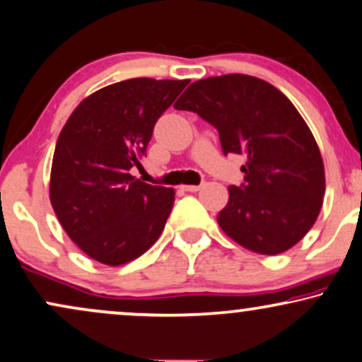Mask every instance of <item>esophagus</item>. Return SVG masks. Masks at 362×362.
Masks as SVG:
<instances>
[{"mask_svg":"<svg viewBox=\"0 0 362 362\" xmlns=\"http://www.w3.org/2000/svg\"><path fill=\"white\" fill-rule=\"evenodd\" d=\"M202 187H204V184H200V185H182V189L187 190V192H199L200 189H202Z\"/></svg>","mask_w":362,"mask_h":362,"instance_id":"esophagus-1","label":"esophagus"}]
</instances>
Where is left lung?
Segmentation results:
<instances>
[{
  "label": "left lung",
  "mask_w": 362,
  "mask_h": 362,
  "mask_svg": "<svg viewBox=\"0 0 362 362\" xmlns=\"http://www.w3.org/2000/svg\"><path fill=\"white\" fill-rule=\"evenodd\" d=\"M177 110L199 113L218 130L223 153H244V184L228 187L218 226L262 255L294 247L322 207L326 177L313 132L282 91L250 75L194 81Z\"/></svg>",
  "instance_id": "obj_1"
}]
</instances>
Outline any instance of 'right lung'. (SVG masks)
<instances>
[{
	"instance_id": "add662e5",
	"label": "right lung",
	"mask_w": 362,
	"mask_h": 362,
	"mask_svg": "<svg viewBox=\"0 0 362 362\" xmlns=\"http://www.w3.org/2000/svg\"><path fill=\"white\" fill-rule=\"evenodd\" d=\"M189 80L132 78L91 93L59 132L49 202L68 237L100 264L123 265L162 234L175 190L148 185L140 167L153 127Z\"/></svg>"
}]
</instances>
